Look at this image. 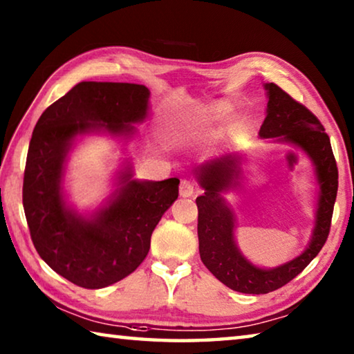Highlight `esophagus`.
<instances>
[{
  "mask_svg": "<svg viewBox=\"0 0 354 354\" xmlns=\"http://www.w3.org/2000/svg\"><path fill=\"white\" fill-rule=\"evenodd\" d=\"M196 192L195 185L192 184L187 179H183L181 184H179V195L184 196V198H187V196H192Z\"/></svg>",
  "mask_w": 354,
  "mask_h": 354,
  "instance_id": "obj_1",
  "label": "esophagus"
}]
</instances>
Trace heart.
<instances>
[{"label":"heart","instance_id":"1","mask_svg":"<svg viewBox=\"0 0 354 354\" xmlns=\"http://www.w3.org/2000/svg\"><path fill=\"white\" fill-rule=\"evenodd\" d=\"M227 111V106L226 104H217L214 106L211 111L206 112V113H200V115H195L194 118L190 120L192 122V128H198L200 124H203L209 118H218L223 115V113Z\"/></svg>","mask_w":354,"mask_h":354}]
</instances>
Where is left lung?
I'll use <instances>...</instances> for the list:
<instances>
[{
  "instance_id": "obj_1",
  "label": "left lung",
  "mask_w": 354,
  "mask_h": 354,
  "mask_svg": "<svg viewBox=\"0 0 354 354\" xmlns=\"http://www.w3.org/2000/svg\"><path fill=\"white\" fill-rule=\"evenodd\" d=\"M267 91V115L259 129L261 139L284 142L301 149L314 165L319 184L315 225L306 250L292 261L273 268L250 262L239 250L234 237L236 214L223 194L241 187V153H227L196 167L195 176L205 194L196 198L198 206V242L201 261L226 287L261 295L279 289L301 273L319 254L331 227L337 195V165L331 142L313 112L297 103L277 84H263Z\"/></svg>"
}]
</instances>
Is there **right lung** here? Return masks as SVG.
<instances>
[{"mask_svg": "<svg viewBox=\"0 0 354 354\" xmlns=\"http://www.w3.org/2000/svg\"><path fill=\"white\" fill-rule=\"evenodd\" d=\"M149 91L129 82H80L41 113L29 142L23 207L35 250L53 270L84 289H103L145 259L160 217L178 198V178L134 179L124 160L117 189L84 215L65 198L68 153L87 134L131 140L148 117Z\"/></svg>", "mask_w": 354, "mask_h": 354, "instance_id": "right-lung-1", "label": "right lung"}]
</instances>
